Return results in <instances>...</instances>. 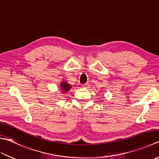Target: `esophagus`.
<instances>
[{"label": "esophagus", "mask_w": 159, "mask_h": 159, "mask_svg": "<svg viewBox=\"0 0 159 159\" xmlns=\"http://www.w3.org/2000/svg\"><path fill=\"white\" fill-rule=\"evenodd\" d=\"M89 83H86V84H83L82 86V88H84V89H88L89 87Z\"/></svg>", "instance_id": "1"}]
</instances>
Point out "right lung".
<instances>
[{"label":"right lung","instance_id":"obj_1","mask_svg":"<svg viewBox=\"0 0 159 159\" xmlns=\"http://www.w3.org/2000/svg\"><path fill=\"white\" fill-rule=\"evenodd\" d=\"M61 90L62 91L63 93H66L67 91H69L71 88V86L69 84H68L66 82H61Z\"/></svg>","mask_w":159,"mask_h":159}]
</instances>
